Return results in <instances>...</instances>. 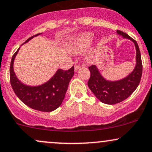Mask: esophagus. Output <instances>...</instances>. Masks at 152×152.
Returning a JSON list of instances; mask_svg holds the SVG:
<instances>
[{
    "label": "esophagus",
    "mask_w": 152,
    "mask_h": 152,
    "mask_svg": "<svg viewBox=\"0 0 152 152\" xmlns=\"http://www.w3.org/2000/svg\"><path fill=\"white\" fill-rule=\"evenodd\" d=\"M81 68V66L79 64H75L74 65V69H75V71H76L78 70V69H79Z\"/></svg>",
    "instance_id": "obj_1"
}]
</instances>
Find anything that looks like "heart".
Wrapping results in <instances>:
<instances>
[{
	"label": "heart",
	"mask_w": 152,
	"mask_h": 152,
	"mask_svg": "<svg viewBox=\"0 0 152 152\" xmlns=\"http://www.w3.org/2000/svg\"><path fill=\"white\" fill-rule=\"evenodd\" d=\"M93 37H94V34L91 32H86V33L80 34L77 39L69 45V50L73 53L81 52L84 48L88 46L89 44L92 41Z\"/></svg>",
	"instance_id": "1"
}]
</instances>
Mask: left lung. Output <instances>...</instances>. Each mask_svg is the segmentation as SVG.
I'll list each match as a JSON object with an SVG mask.
<instances>
[{"instance_id": "1", "label": "left lung", "mask_w": 152, "mask_h": 152, "mask_svg": "<svg viewBox=\"0 0 152 152\" xmlns=\"http://www.w3.org/2000/svg\"><path fill=\"white\" fill-rule=\"evenodd\" d=\"M118 34L124 38L130 39L136 47V66L130 74L120 81H110L104 78L96 66H88L91 76L88 86L91 91L102 103L113 105L127 99L132 94L140 84L142 74V63L139 46L134 39L125 32L117 30Z\"/></svg>"}]
</instances>
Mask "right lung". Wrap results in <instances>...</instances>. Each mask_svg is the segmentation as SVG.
Segmentation results:
<instances>
[{
  "label": "right lung",
  "mask_w": 152,
  "mask_h": 152,
  "mask_svg": "<svg viewBox=\"0 0 152 152\" xmlns=\"http://www.w3.org/2000/svg\"><path fill=\"white\" fill-rule=\"evenodd\" d=\"M39 34L32 36L24 43ZM18 50L12 56L10 66V81L15 94L23 103L36 110L51 112L58 108L64 99L69 83L74 74V66L66 71L58 69L49 81L42 85L29 86L18 80L13 71L14 59Z\"/></svg>",
  "instance_id": "add662e5"
}]
</instances>
